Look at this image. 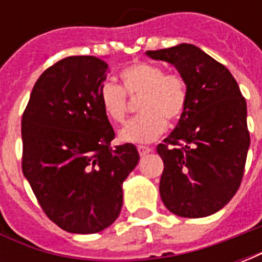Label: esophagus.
<instances>
[{
  "mask_svg": "<svg viewBox=\"0 0 262 262\" xmlns=\"http://www.w3.org/2000/svg\"><path fill=\"white\" fill-rule=\"evenodd\" d=\"M137 150H139V154H140L142 157H144L146 154H148L151 151V148L146 147V146H137Z\"/></svg>",
  "mask_w": 262,
  "mask_h": 262,
  "instance_id": "esophagus-1",
  "label": "esophagus"
}]
</instances>
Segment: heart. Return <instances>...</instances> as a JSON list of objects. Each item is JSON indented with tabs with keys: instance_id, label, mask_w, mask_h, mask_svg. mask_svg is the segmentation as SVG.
<instances>
[{
	"instance_id": "heart-1",
	"label": "heart",
	"mask_w": 262,
	"mask_h": 262,
	"mask_svg": "<svg viewBox=\"0 0 262 262\" xmlns=\"http://www.w3.org/2000/svg\"><path fill=\"white\" fill-rule=\"evenodd\" d=\"M123 88L112 81H103L98 99L103 115L112 122H122L127 114V98L142 97L137 111L142 114L126 122L119 139L126 143L154 142L167 129V122L181 119L188 106V88L180 75L165 74L160 66L135 63L120 71Z\"/></svg>"
}]
</instances>
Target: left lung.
<instances>
[{"mask_svg":"<svg viewBox=\"0 0 262 262\" xmlns=\"http://www.w3.org/2000/svg\"><path fill=\"white\" fill-rule=\"evenodd\" d=\"M178 70L188 106L157 153L164 161L160 195L181 217H205L229 203L242 184L250 147L247 105L229 70L201 49L178 46L146 52Z\"/></svg>","mask_w":262,"mask_h":262,"instance_id":"left-lung-1","label":"left lung"}]
</instances>
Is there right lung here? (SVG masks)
<instances>
[{"label": "right lung", "instance_id": "obj_1", "mask_svg": "<svg viewBox=\"0 0 262 262\" xmlns=\"http://www.w3.org/2000/svg\"><path fill=\"white\" fill-rule=\"evenodd\" d=\"M108 64L71 56L43 73L22 115V171L63 230L98 233L118 219L122 184L139 163L132 143L111 147L114 127L98 99Z\"/></svg>", "mask_w": 262, "mask_h": 262}]
</instances>
